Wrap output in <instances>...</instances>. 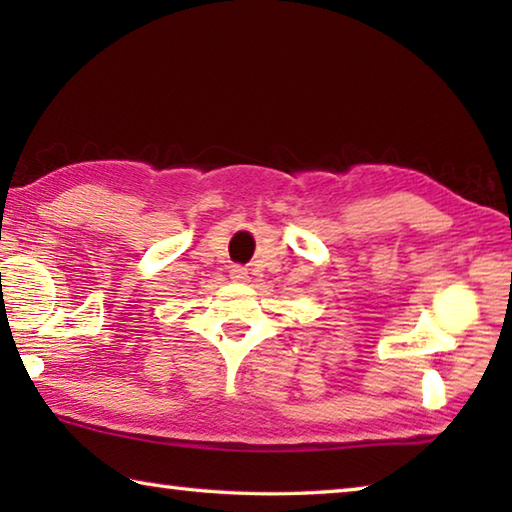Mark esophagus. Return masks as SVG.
<instances>
[{"label":"esophagus","mask_w":512,"mask_h":512,"mask_svg":"<svg viewBox=\"0 0 512 512\" xmlns=\"http://www.w3.org/2000/svg\"><path fill=\"white\" fill-rule=\"evenodd\" d=\"M230 277H232V280H237V282H244L246 277H248V271H246L244 266H232Z\"/></svg>","instance_id":"34e87169"}]
</instances>
